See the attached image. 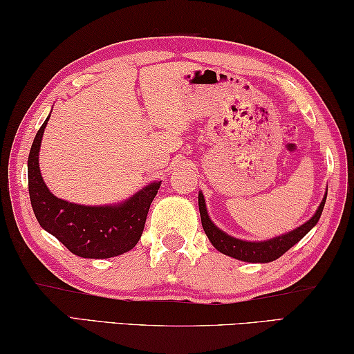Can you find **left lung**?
I'll list each match as a JSON object with an SVG mask.
<instances>
[{"instance_id":"1","label":"left lung","mask_w":354,"mask_h":354,"mask_svg":"<svg viewBox=\"0 0 354 354\" xmlns=\"http://www.w3.org/2000/svg\"><path fill=\"white\" fill-rule=\"evenodd\" d=\"M328 195V189L325 192V196L317 207L315 214L310 217L306 223L295 227L286 234H281L277 237L267 239V241H242V239L232 237L227 232L221 231L220 227L214 223L207 214L205 195L198 194V206H200V215H201V225L205 230L206 236L211 243L217 248L220 253H223L234 259L243 261V262H253V263H267L272 261H277L279 256H283L287 250H290L293 245L298 243L301 239L308 234L320 220V215L325 206Z\"/></svg>"}]
</instances>
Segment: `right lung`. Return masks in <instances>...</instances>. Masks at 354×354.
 Instances as JSON below:
<instances>
[{
    "label": "right lung",
    "instance_id": "1",
    "mask_svg": "<svg viewBox=\"0 0 354 354\" xmlns=\"http://www.w3.org/2000/svg\"><path fill=\"white\" fill-rule=\"evenodd\" d=\"M50 115L35 134L28 158L29 198L35 218L46 232L80 257L107 259L133 250L162 181L149 183L115 205L84 206L57 198L46 187L39 167L41 137Z\"/></svg>",
    "mask_w": 354,
    "mask_h": 354
}]
</instances>
